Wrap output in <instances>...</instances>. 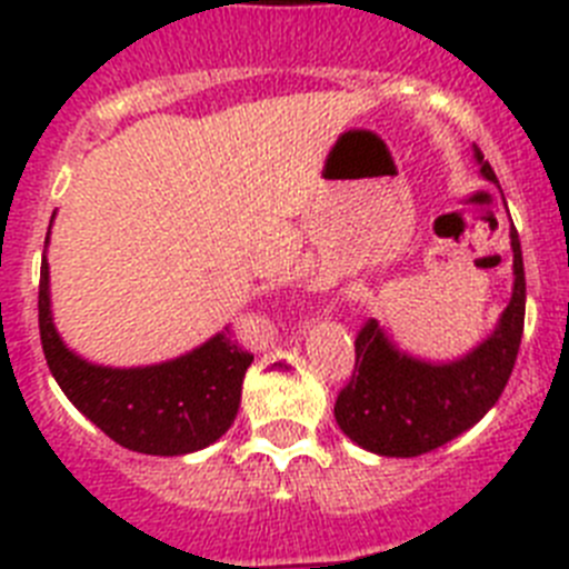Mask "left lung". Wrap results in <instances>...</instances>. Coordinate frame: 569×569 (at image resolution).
<instances>
[{
	"mask_svg": "<svg viewBox=\"0 0 569 569\" xmlns=\"http://www.w3.org/2000/svg\"><path fill=\"white\" fill-rule=\"evenodd\" d=\"M472 159L487 182L499 184L476 144ZM510 301L496 330L461 359L427 361L405 353L376 319L359 330L356 370L333 407L336 425L347 439L376 456L413 459L485 419L505 393L525 333V261L516 228H510Z\"/></svg>",
	"mask_w": 569,
	"mask_h": 569,
	"instance_id": "left-lung-1",
	"label": "left lung"
}]
</instances>
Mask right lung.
Returning <instances> with one entry per match:
<instances>
[{"instance_id": "1", "label": "right lung", "mask_w": 569, "mask_h": 569, "mask_svg": "<svg viewBox=\"0 0 569 569\" xmlns=\"http://www.w3.org/2000/svg\"><path fill=\"white\" fill-rule=\"evenodd\" d=\"M48 241L50 230L44 248ZM39 336L50 373L79 413L116 445L144 456H188L222 439L239 413L241 381L253 361L228 328L159 365L104 367L82 359L53 325L48 256L39 276Z\"/></svg>"}]
</instances>
